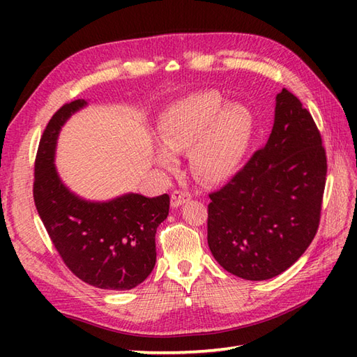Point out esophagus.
Returning <instances> with one entry per match:
<instances>
[{"instance_id": "obj_1", "label": "esophagus", "mask_w": 357, "mask_h": 357, "mask_svg": "<svg viewBox=\"0 0 357 357\" xmlns=\"http://www.w3.org/2000/svg\"><path fill=\"white\" fill-rule=\"evenodd\" d=\"M190 198H192L190 193L183 192V190H174V192L172 193V201H170V204H172L173 208H178V207L183 206V204L190 201Z\"/></svg>"}]
</instances>
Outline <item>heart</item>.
<instances>
[{"instance_id":"1","label":"heart","mask_w":357,"mask_h":357,"mask_svg":"<svg viewBox=\"0 0 357 357\" xmlns=\"http://www.w3.org/2000/svg\"><path fill=\"white\" fill-rule=\"evenodd\" d=\"M162 146L155 161L173 170L174 153L190 150L193 176L204 184H218L230 178L244 159L253 135V116L245 105L227 104L216 90H202L181 98L159 118Z\"/></svg>"}]
</instances>
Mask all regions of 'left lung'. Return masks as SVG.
Here are the masks:
<instances>
[{"label":"left lung","instance_id":"1","mask_svg":"<svg viewBox=\"0 0 357 357\" xmlns=\"http://www.w3.org/2000/svg\"><path fill=\"white\" fill-rule=\"evenodd\" d=\"M325 176L321 133L298 98L282 89L267 144L210 195L207 241L219 265L247 280L290 268L319 227Z\"/></svg>","mask_w":357,"mask_h":357}]
</instances>
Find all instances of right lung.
<instances>
[{
  "label": "right lung",
  "instance_id": "1",
  "mask_svg": "<svg viewBox=\"0 0 357 357\" xmlns=\"http://www.w3.org/2000/svg\"><path fill=\"white\" fill-rule=\"evenodd\" d=\"M86 105V100L64 104L45 127L35 161V206L75 276L102 290H132L155 267V234L169 215L170 198L126 193L87 201L63 183L55 167L58 136L66 121Z\"/></svg>",
  "mask_w": 357,
  "mask_h": 357
}]
</instances>
